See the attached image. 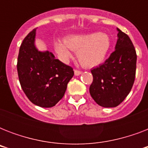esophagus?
Segmentation results:
<instances>
[{"mask_svg": "<svg viewBox=\"0 0 148 148\" xmlns=\"http://www.w3.org/2000/svg\"><path fill=\"white\" fill-rule=\"evenodd\" d=\"M80 74H81V71H77V70H74V75L75 76H79Z\"/></svg>", "mask_w": 148, "mask_h": 148, "instance_id": "1", "label": "esophagus"}]
</instances>
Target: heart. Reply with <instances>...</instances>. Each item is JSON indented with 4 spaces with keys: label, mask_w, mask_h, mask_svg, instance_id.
<instances>
[{
    "label": "heart",
    "mask_w": 148,
    "mask_h": 148,
    "mask_svg": "<svg viewBox=\"0 0 148 148\" xmlns=\"http://www.w3.org/2000/svg\"><path fill=\"white\" fill-rule=\"evenodd\" d=\"M111 41L106 34L96 33L71 35L64 42L58 40L54 44L56 52L63 60L71 57V51H77L79 62L84 67L91 68L104 61L110 49Z\"/></svg>",
    "instance_id": "heart-1"
}]
</instances>
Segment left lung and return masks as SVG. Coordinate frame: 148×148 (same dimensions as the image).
Listing matches in <instances>:
<instances>
[{
  "mask_svg": "<svg viewBox=\"0 0 148 148\" xmlns=\"http://www.w3.org/2000/svg\"><path fill=\"white\" fill-rule=\"evenodd\" d=\"M115 51L103 64L91 70L90 94L98 105L115 108L124 101L133 87L137 54L130 38L117 28Z\"/></svg>",
  "mask_w": 148,
  "mask_h": 148,
  "instance_id": "obj_1",
  "label": "left lung"
}]
</instances>
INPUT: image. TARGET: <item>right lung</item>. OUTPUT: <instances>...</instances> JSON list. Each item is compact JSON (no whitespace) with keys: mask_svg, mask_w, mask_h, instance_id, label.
<instances>
[{"mask_svg":"<svg viewBox=\"0 0 148 148\" xmlns=\"http://www.w3.org/2000/svg\"><path fill=\"white\" fill-rule=\"evenodd\" d=\"M35 36L36 29H34L20 47L17 74L27 98L37 106L51 108L64 97L74 71L56 59L53 53L38 51Z\"/></svg>","mask_w":148,"mask_h":148,"instance_id":"right-lung-1","label":"right lung"}]
</instances>
